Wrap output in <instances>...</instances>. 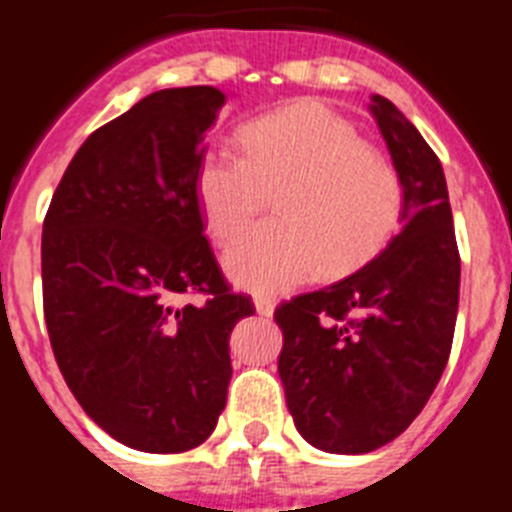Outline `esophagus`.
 Segmentation results:
<instances>
[{
	"mask_svg": "<svg viewBox=\"0 0 512 512\" xmlns=\"http://www.w3.org/2000/svg\"><path fill=\"white\" fill-rule=\"evenodd\" d=\"M253 307H256V312H259L261 318H271V315H274V302H271L269 297H256V300H253Z\"/></svg>",
	"mask_w": 512,
	"mask_h": 512,
	"instance_id": "34e87169",
	"label": "esophagus"
}]
</instances>
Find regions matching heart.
I'll list each match as a JSON object with an SVG mask.
<instances>
[{
	"instance_id": "b5f03b06",
	"label": "heart",
	"mask_w": 512,
	"mask_h": 512,
	"mask_svg": "<svg viewBox=\"0 0 512 512\" xmlns=\"http://www.w3.org/2000/svg\"><path fill=\"white\" fill-rule=\"evenodd\" d=\"M241 146L246 158L210 148L194 174L197 205L217 243L246 230L274 194L277 220L225 251L235 287L277 295L310 282L320 266L328 274L354 269L397 228L395 166L325 104L305 99L248 122Z\"/></svg>"
}]
</instances>
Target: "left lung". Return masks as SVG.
Segmentation results:
<instances>
[{"instance_id": "obj_1", "label": "left lung", "mask_w": 512, "mask_h": 512, "mask_svg": "<svg viewBox=\"0 0 512 512\" xmlns=\"http://www.w3.org/2000/svg\"><path fill=\"white\" fill-rule=\"evenodd\" d=\"M402 187L400 233L330 287L284 302L279 377L297 431L328 454L395 441L436 390L454 341L461 261L441 161L390 99L372 94Z\"/></svg>"}]
</instances>
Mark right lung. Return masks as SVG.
Wrapping results in <instances>:
<instances>
[{"label": "right lung", "mask_w": 512, "mask_h": 512, "mask_svg": "<svg viewBox=\"0 0 512 512\" xmlns=\"http://www.w3.org/2000/svg\"><path fill=\"white\" fill-rule=\"evenodd\" d=\"M225 94L158 89L94 130L43 223V310L58 369L115 441L179 454L215 431L230 333L253 315L202 235L194 174ZM202 291L205 306H179Z\"/></svg>", "instance_id": "right-lung-1"}]
</instances>
